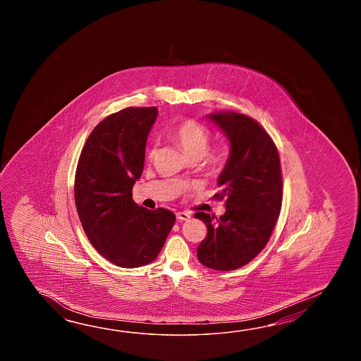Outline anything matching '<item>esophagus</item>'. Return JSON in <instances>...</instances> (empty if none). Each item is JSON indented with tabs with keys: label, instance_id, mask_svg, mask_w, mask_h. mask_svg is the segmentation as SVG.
I'll list each match as a JSON object with an SVG mask.
<instances>
[{
	"label": "esophagus",
	"instance_id": "34e87169",
	"mask_svg": "<svg viewBox=\"0 0 361 361\" xmlns=\"http://www.w3.org/2000/svg\"><path fill=\"white\" fill-rule=\"evenodd\" d=\"M190 218H191V215L185 213V212H178L177 213L178 221H188Z\"/></svg>",
	"mask_w": 361,
	"mask_h": 361
}]
</instances>
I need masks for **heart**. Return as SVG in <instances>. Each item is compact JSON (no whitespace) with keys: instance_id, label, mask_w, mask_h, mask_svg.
<instances>
[{"instance_id":"b5f03b06","label":"heart","mask_w":361,"mask_h":361,"mask_svg":"<svg viewBox=\"0 0 361 361\" xmlns=\"http://www.w3.org/2000/svg\"><path fill=\"white\" fill-rule=\"evenodd\" d=\"M213 133L207 125L199 123L196 120H185L178 123L171 131V138L177 142L184 154L191 159L204 157L205 164L209 168H221L226 164L230 156V149L226 145L209 148L212 142ZM156 156V147L152 146L147 151L148 160H154Z\"/></svg>"}]
</instances>
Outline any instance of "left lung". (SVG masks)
Instances as JSON below:
<instances>
[{"label":"left lung","mask_w":361,"mask_h":361,"mask_svg":"<svg viewBox=\"0 0 361 361\" xmlns=\"http://www.w3.org/2000/svg\"><path fill=\"white\" fill-rule=\"evenodd\" d=\"M228 137L231 154L213 199L224 200L226 213L199 212L207 238L197 247L209 269L232 271L247 264L267 245L283 204V174L276 145L249 116L222 112L209 116Z\"/></svg>","instance_id":"left-lung-1"}]
</instances>
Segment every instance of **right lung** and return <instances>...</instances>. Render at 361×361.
Wrapping results in <instances>:
<instances>
[{
  "label": "right lung",
  "instance_id": "1",
  "mask_svg": "<svg viewBox=\"0 0 361 361\" xmlns=\"http://www.w3.org/2000/svg\"><path fill=\"white\" fill-rule=\"evenodd\" d=\"M156 117V107L107 116L90 133L77 162L75 202L85 233L98 253L123 269L154 262L176 222L168 209L148 210L133 200Z\"/></svg>",
  "mask_w": 361,
  "mask_h": 361
}]
</instances>
